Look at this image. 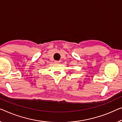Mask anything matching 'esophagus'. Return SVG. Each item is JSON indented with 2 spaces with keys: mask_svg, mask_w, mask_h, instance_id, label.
I'll return each instance as SVG.
<instances>
[{
  "mask_svg": "<svg viewBox=\"0 0 122 122\" xmlns=\"http://www.w3.org/2000/svg\"><path fill=\"white\" fill-rule=\"evenodd\" d=\"M55 63H56V64H59L60 61H55Z\"/></svg>",
  "mask_w": 122,
  "mask_h": 122,
  "instance_id": "obj_1",
  "label": "esophagus"
}]
</instances>
